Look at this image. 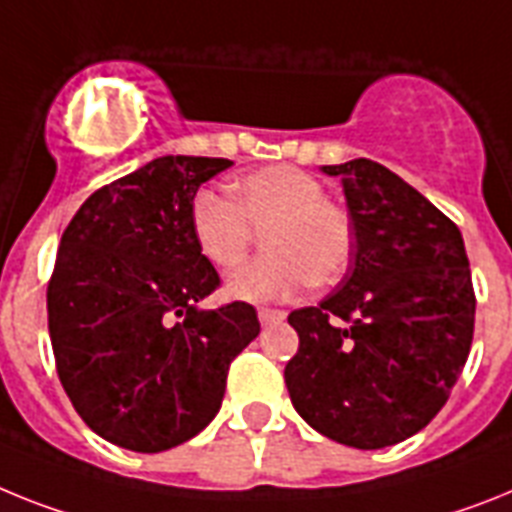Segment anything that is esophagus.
<instances>
[{
	"label": "esophagus",
	"instance_id": "1",
	"mask_svg": "<svg viewBox=\"0 0 512 512\" xmlns=\"http://www.w3.org/2000/svg\"><path fill=\"white\" fill-rule=\"evenodd\" d=\"M257 317H260V322H263V325H270V322H281L283 317H286V312H283V309L260 307L257 309Z\"/></svg>",
	"mask_w": 512,
	"mask_h": 512
}]
</instances>
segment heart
Listing matches in <instances>:
<instances>
[{
	"label": "heart",
	"instance_id": "1",
	"mask_svg": "<svg viewBox=\"0 0 512 512\" xmlns=\"http://www.w3.org/2000/svg\"><path fill=\"white\" fill-rule=\"evenodd\" d=\"M322 195L317 176L278 163L239 176L231 200L218 192L192 200V239L213 268H239L255 234H263L268 252L231 276L226 294L242 302H281L309 283L330 286L349 270L354 221L341 203Z\"/></svg>",
	"mask_w": 512,
	"mask_h": 512
}]
</instances>
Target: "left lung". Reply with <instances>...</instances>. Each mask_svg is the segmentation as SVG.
<instances>
[{
  "instance_id": "8db88e82",
  "label": "left lung",
  "mask_w": 512,
  "mask_h": 512,
  "mask_svg": "<svg viewBox=\"0 0 512 512\" xmlns=\"http://www.w3.org/2000/svg\"><path fill=\"white\" fill-rule=\"evenodd\" d=\"M322 171L343 176L354 260L333 294L289 315L299 351L283 377L320 435L388 448L435 419L468 359L476 296L466 247L458 226L382 163Z\"/></svg>"
}]
</instances>
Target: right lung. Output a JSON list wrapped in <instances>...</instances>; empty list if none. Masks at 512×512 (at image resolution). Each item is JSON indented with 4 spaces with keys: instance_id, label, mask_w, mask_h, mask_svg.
Segmentation results:
<instances>
[{
    "instance_id": "add662e5",
    "label": "right lung",
    "mask_w": 512,
    "mask_h": 512,
    "mask_svg": "<svg viewBox=\"0 0 512 512\" xmlns=\"http://www.w3.org/2000/svg\"><path fill=\"white\" fill-rule=\"evenodd\" d=\"M229 158L163 156L103 184L64 229L49 278L57 375L96 435L137 453L176 448L218 414L226 375L260 333L252 304H195L221 286L190 208Z\"/></svg>"
}]
</instances>
